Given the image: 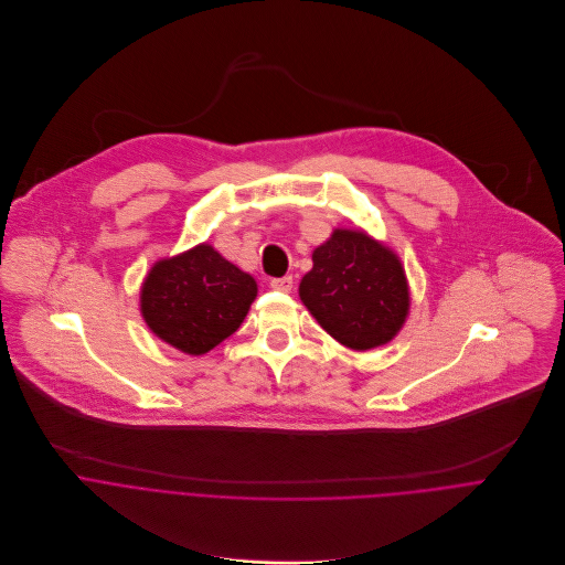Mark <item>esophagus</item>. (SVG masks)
<instances>
[{
  "label": "esophagus",
  "mask_w": 565,
  "mask_h": 565,
  "mask_svg": "<svg viewBox=\"0 0 565 565\" xmlns=\"http://www.w3.org/2000/svg\"><path fill=\"white\" fill-rule=\"evenodd\" d=\"M269 287L271 289H276V291H291V287H294V280H291V276H282V278H274L271 282H269Z\"/></svg>",
  "instance_id": "1"
}]
</instances>
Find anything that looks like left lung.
Segmentation results:
<instances>
[{
  "label": "left lung",
  "instance_id": "left-lung-1",
  "mask_svg": "<svg viewBox=\"0 0 565 565\" xmlns=\"http://www.w3.org/2000/svg\"><path fill=\"white\" fill-rule=\"evenodd\" d=\"M311 260L298 294L318 324L356 352L390 343L409 313L398 256L361 230H333Z\"/></svg>",
  "mask_w": 565,
  "mask_h": 565
}]
</instances>
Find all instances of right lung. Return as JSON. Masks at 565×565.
<instances>
[{
  "instance_id": "add662e5",
  "label": "right lung",
  "mask_w": 565,
  "mask_h": 565,
  "mask_svg": "<svg viewBox=\"0 0 565 565\" xmlns=\"http://www.w3.org/2000/svg\"><path fill=\"white\" fill-rule=\"evenodd\" d=\"M256 294L258 285L249 274L202 243L151 267L140 311L164 343L202 356L243 324Z\"/></svg>"
}]
</instances>
